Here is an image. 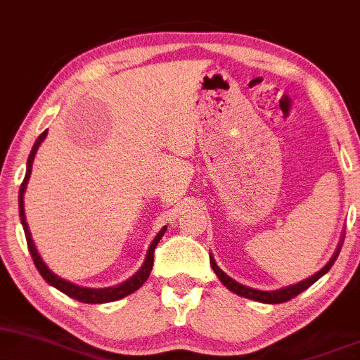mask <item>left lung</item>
<instances>
[{
  "label": "left lung",
  "mask_w": 360,
  "mask_h": 360,
  "mask_svg": "<svg viewBox=\"0 0 360 360\" xmlns=\"http://www.w3.org/2000/svg\"><path fill=\"white\" fill-rule=\"evenodd\" d=\"M340 248H342V246H340ZM340 248L337 249V252H335V255H333L332 259L328 261L327 266L320 269V271L316 273V274H314V276L308 278V280H305V281L298 283V285H291V286H288V288L276 290V291L252 290V288H248V286L240 285V283L234 281V280H232V278L227 276V274L224 273L222 269L219 268L217 264H215L214 257H210V266H212V269L215 271V274H217V276H219V280H221V281L224 283V286H226V288H229V290L232 291V293L240 295V297H244V298L256 300V302H261V303H283V302H288V300H291V298L298 297V295L302 293V291H305L307 288H310V286L314 285V283H315L316 280H320V278H322L323 274L327 273L328 269L332 268V264L335 263L337 256H339V252H340Z\"/></svg>",
  "instance_id": "left-lung-1"
}]
</instances>
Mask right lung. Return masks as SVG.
Wrapping results in <instances>:
<instances>
[{"instance_id":"1","label":"right lung","mask_w":360,"mask_h":360,"mask_svg":"<svg viewBox=\"0 0 360 360\" xmlns=\"http://www.w3.org/2000/svg\"><path fill=\"white\" fill-rule=\"evenodd\" d=\"M46 131H49V129H45L44 133H41L40 136L37 138L35 145H33L32 151H30L28 163H27V175H25V180L21 181L20 195H18L20 219H21V224H23L25 236H27V244H28V249H30V255H32V257H33V263H35L38 273L41 274V278H44V280L49 283V285L55 286V288L60 290L62 293H65L67 297L77 300V302H82V303H108V302H116V300H121V298L128 297V295L133 293V291H136L138 288H141L143 283L148 280V276H150L151 269H153V252H155V248L158 246L160 239L163 238V234H165V231H167V227H163V229L160 231L158 234H156V238L153 239V243H151V246H150V249H148V252H146L145 263H143L141 268H139V271L136 274H133V276H131L128 281L121 283V285H117V286H112V288H82V286L74 285V283H69V281L62 280V278H58L57 274H53L52 271H50V269L45 266L44 261H41L40 255H38V252H37L35 244H33L32 236H30L28 224H27V221H25V209H23V193H25V188H27L30 175H32L33 160H35V153H37L38 146L41 145V141H44L45 136H46Z\"/></svg>"}]
</instances>
